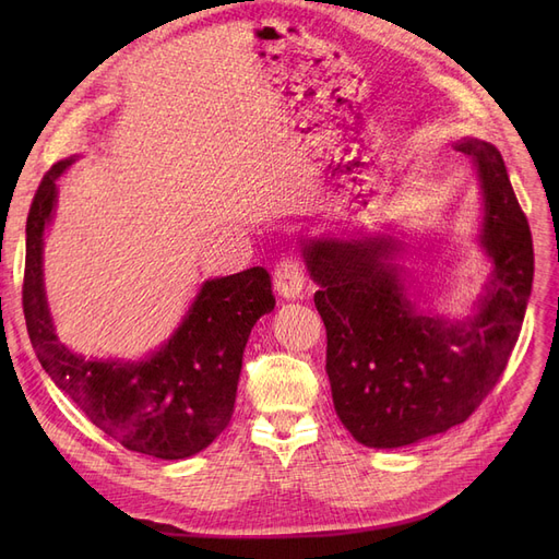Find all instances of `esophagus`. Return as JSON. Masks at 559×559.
Wrapping results in <instances>:
<instances>
[{"label": "esophagus", "mask_w": 559, "mask_h": 559, "mask_svg": "<svg viewBox=\"0 0 559 559\" xmlns=\"http://www.w3.org/2000/svg\"><path fill=\"white\" fill-rule=\"evenodd\" d=\"M275 292L282 298H298L302 294V286H306V277H302V270L296 261L284 259L275 267Z\"/></svg>", "instance_id": "1"}]
</instances>
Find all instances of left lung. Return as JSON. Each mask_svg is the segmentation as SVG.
<instances>
[{"label":"left lung","instance_id":"1","mask_svg":"<svg viewBox=\"0 0 559 559\" xmlns=\"http://www.w3.org/2000/svg\"><path fill=\"white\" fill-rule=\"evenodd\" d=\"M454 148L476 170L478 242L492 261L471 317L452 321L417 308L394 235L300 240L319 286L335 413L366 448L413 445L466 421L497 384L522 329L534 280L527 216L497 146L464 138Z\"/></svg>","mask_w":559,"mask_h":559}]
</instances>
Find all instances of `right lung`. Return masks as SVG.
I'll return each mask as SVG.
<instances>
[{
    "mask_svg": "<svg viewBox=\"0 0 559 559\" xmlns=\"http://www.w3.org/2000/svg\"><path fill=\"white\" fill-rule=\"evenodd\" d=\"M74 160L50 167L27 214L23 312L29 343L50 380L97 429L132 452L186 460L228 427L249 333L275 310L273 284L265 267L207 280L175 333L148 357H81L58 341L44 286V235L56 214L58 179Z\"/></svg>",
    "mask_w": 559,
    "mask_h": 559,
    "instance_id": "add662e5",
    "label": "right lung"
}]
</instances>
